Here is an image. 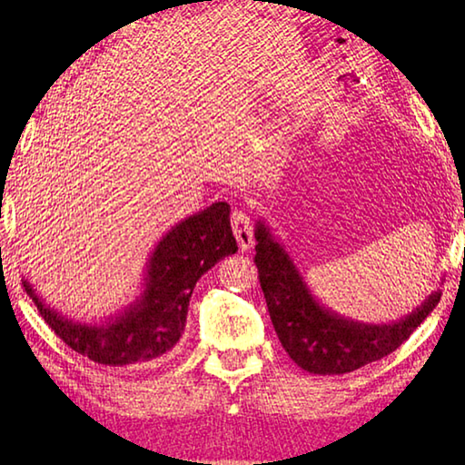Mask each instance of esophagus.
Listing matches in <instances>:
<instances>
[{
  "label": "esophagus",
  "mask_w": 465,
  "mask_h": 465,
  "mask_svg": "<svg viewBox=\"0 0 465 465\" xmlns=\"http://www.w3.org/2000/svg\"><path fill=\"white\" fill-rule=\"evenodd\" d=\"M232 227H233L235 240H238V243H240V250L242 252L252 250L255 242H253V227H252L248 213L242 210H235L232 213Z\"/></svg>",
  "instance_id": "obj_1"
}]
</instances>
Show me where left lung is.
<instances>
[{
  "label": "left lung",
  "instance_id": "8db88e82",
  "mask_svg": "<svg viewBox=\"0 0 465 465\" xmlns=\"http://www.w3.org/2000/svg\"><path fill=\"white\" fill-rule=\"evenodd\" d=\"M255 263L273 330L290 358L315 375L360 370L406 341L436 308L441 292L433 290L418 308L396 322H360L323 305L302 275L298 263L260 217L255 223Z\"/></svg>",
  "mask_w": 465,
  "mask_h": 465
}]
</instances>
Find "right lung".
I'll list each match as a JSON object with an SVG mask.
<instances>
[{
    "mask_svg": "<svg viewBox=\"0 0 465 465\" xmlns=\"http://www.w3.org/2000/svg\"><path fill=\"white\" fill-rule=\"evenodd\" d=\"M230 212L225 202H215L172 225L145 262L135 300L104 320H75L45 303L27 280H22L24 288L49 328L92 361L114 368L155 361L183 335L197 280L238 252Z\"/></svg>",
    "mask_w": 465,
    "mask_h": 465,
    "instance_id": "add662e5",
    "label": "right lung"
}]
</instances>
